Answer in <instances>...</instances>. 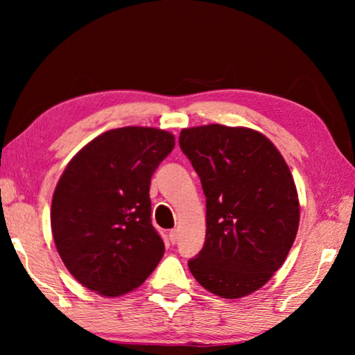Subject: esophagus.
<instances>
[{"instance_id": "obj_1", "label": "esophagus", "mask_w": 355, "mask_h": 355, "mask_svg": "<svg viewBox=\"0 0 355 355\" xmlns=\"http://www.w3.org/2000/svg\"><path fill=\"white\" fill-rule=\"evenodd\" d=\"M169 241L172 244H175L178 241V232L177 230H171L169 232Z\"/></svg>"}]
</instances>
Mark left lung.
Here are the masks:
<instances>
[{"label": "left lung", "instance_id": "8db88e82", "mask_svg": "<svg viewBox=\"0 0 355 355\" xmlns=\"http://www.w3.org/2000/svg\"><path fill=\"white\" fill-rule=\"evenodd\" d=\"M180 147L207 197L205 244L189 271L209 293L238 299L269 282L299 227L290 167L266 136L211 123L184 128Z\"/></svg>", "mask_w": 355, "mask_h": 355}]
</instances>
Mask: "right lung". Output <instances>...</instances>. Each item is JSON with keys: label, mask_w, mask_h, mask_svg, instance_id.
Wrapping results in <instances>:
<instances>
[{"label": "right lung", "mask_w": 355, "mask_h": 355, "mask_svg": "<svg viewBox=\"0 0 355 355\" xmlns=\"http://www.w3.org/2000/svg\"><path fill=\"white\" fill-rule=\"evenodd\" d=\"M173 147L169 131L123 127L97 136L70 159L53 194L51 232L65 268L83 286L122 296L163 258L148 191Z\"/></svg>", "instance_id": "1"}]
</instances>
